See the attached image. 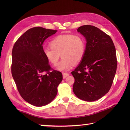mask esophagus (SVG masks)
Returning a JSON list of instances; mask_svg holds the SVG:
<instances>
[{
	"instance_id": "esophagus-1",
	"label": "esophagus",
	"mask_w": 130,
	"mask_h": 130,
	"mask_svg": "<svg viewBox=\"0 0 130 130\" xmlns=\"http://www.w3.org/2000/svg\"><path fill=\"white\" fill-rule=\"evenodd\" d=\"M62 75H63V78H67V76H68L69 75V73H63L62 74Z\"/></svg>"
}]
</instances>
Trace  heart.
Listing matches in <instances>:
<instances>
[{"label": "heart", "instance_id": "1", "mask_svg": "<svg viewBox=\"0 0 130 130\" xmlns=\"http://www.w3.org/2000/svg\"><path fill=\"white\" fill-rule=\"evenodd\" d=\"M50 47L43 50L44 56L50 63L55 65L60 54L62 59L56 66V69L60 71L69 70L74 63L80 61L85 52V40L79 35L57 36L50 41Z\"/></svg>", "mask_w": 130, "mask_h": 130}]
</instances>
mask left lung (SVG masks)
<instances>
[{
	"label": "left lung",
	"mask_w": 130,
	"mask_h": 130,
	"mask_svg": "<svg viewBox=\"0 0 130 130\" xmlns=\"http://www.w3.org/2000/svg\"><path fill=\"white\" fill-rule=\"evenodd\" d=\"M77 31L87 43L81 63L71 72L75 79L73 90L82 100L95 101L112 86L117 66L115 46L109 36L95 26L84 25Z\"/></svg>",
	"instance_id": "1"
}]
</instances>
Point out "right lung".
I'll return each mask as SVG.
<instances>
[{
	"label": "right lung",
	"mask_w": 130,
	"mask_h": 130,
	"mask_svg": "<svg viewBox=\"0 0 130 130\" xmlns=\"http://www.w3.org/2000/svg\"><path fill=\"white\" fill-rule=\"evenodd\" d=\"M56 30L40 27L28 29L17 40L12 50V75L24 101L35 106H43L56 96L62 80L43 53V43Z\"/></svg>",
	"instance_id": "right-lung-1"
}]
</instances>
